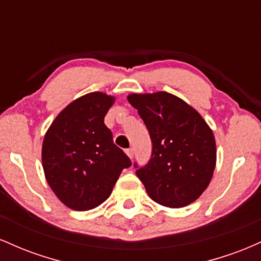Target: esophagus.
<instances>
[{"mask_svg": "<svg viewBox=\"0 0 261 261\" xmlns=\"http://www.w3.org/2000/svg\"><path fill=\"white\" fill-rule=\"evenodd\" d=\"M126 154H127V157L130 158V160H133V157H134V149H133V148L126 149Z\"/></svg>", "mask_w": 261, "mask_h": 261, "instance_id": "34e87169", "label": "esophagus"}]
</instances>
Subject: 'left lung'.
Returning <instances> with one entry per match:
<instances>
[{"instance_id":"obj_1","label":"left lung","mask_w":261,"mask_h":261,"mask_svg":"<svg viewBox=\"0 0 261 261\" xmlns=\"http://www.w3.org/2000/svg\"><path fill=\"white\" fill-rule=\"evenodd\" d=\"M127 100L152 140L151 160L136 170L149 197L175 208L194 202L208 187L216 167L211 127L193 107L170 93H131Z\"/></svg>"}]
</instances>
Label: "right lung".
<instances>
[{
    "label": "right lung",
    "mask_w": 261,
    "mask_h": 261,
    "mask_svg": "<svg viewBox=\"0 0 261 261\" xmlns=\"http://www.w3.org/2000/svg\"><path fill=\"white\" fill-rule=\"evenodd\" d=\"M115 97L92 92L61 110L44 136L41 162L47 184L67 207L88 211L112 194L130 158L114 145L104 116Z\"/></svg>",
    "instance_id": "obj_1"
}]
</instances>
